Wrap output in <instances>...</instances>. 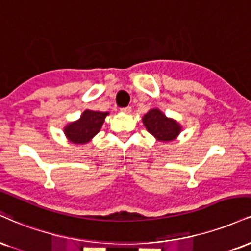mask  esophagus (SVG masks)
<instances>
[{
	"instance_id": "1",
	"label": "esophagus",
	"mask_w": 251,
	"mask_h": 251,
	"mask_svg": "<svg viewBox=\"0 0 251 251\" xmlns=\"http://www.w3.org/2000/svg\"><path fill=\"white\" fill-rule=\"evenodd\" d=\"M121 111H122V113H126V114H129V113H131V107H126V108H122L121 109Z\"/></svg>"
}]
</instances>
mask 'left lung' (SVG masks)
Here are the masks:
<instances>
[{
    "label": "left lung",
    "mask_w": 251,
    "mask_h": 251,
    "mask_svg": "<svg viewBox=\"0 0 251 251\" xmlns=\"http://www.w3.org/2000/svg\"><path fill=\"white\" fill-rule=\"evenodd\" d=\"M142 121L150 134L164 142L174 140L181 131V126L176 121L168 119L158 109H151L148 111Z\"/></svg>",
    "instance_id": "obj_1"
}]
</instances>
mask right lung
Instances as JSON below:
<instances>
[{"label":"right lung","instance_id":"1","mask_svg":"<svg viewBox=\"0 0 251 251\" xmlns=\"http://www.w3.org/2000/svg\"><path fill=\"white\" fill-rule=\"evenodd\" d=\"M107 115L108 113L85 110L81 119L64 128V134L73 143H87L100 131Z\"/></svg>","mask_w":251,"mask_h":251}]
</instances>
